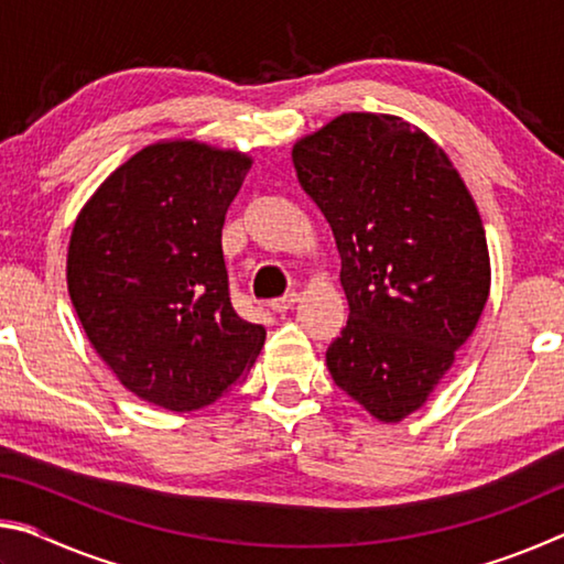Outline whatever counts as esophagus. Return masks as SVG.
<instances>
[{
  "label": "esophagus",
  "mask_w": 564,
  "mask_h": 564,
  "mask_svg": "<svg viewBox=\"0 0 564 564\" xmlns=\"http://www.w3.org/2000/svg\"><path fill=\"white\" fill-rule=\"evenodd\" d=\"M295 303H299V293L283 295V299H275L269 305H271V311H275V313H285V311H291Z\"/></svg>",
  "instance_id": "1"
}]
</instances>
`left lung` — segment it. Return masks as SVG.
<instances>
[{
    "instance_id": "1",
    "label": "left lung",
    "mask_w": 564,
    "mask_h": 564,
    "mask_svg": "<svg viewBox=\"0 0 564 564\" xmlns=\"http://www.w3.org/2000/svg\"><path fill=\"white\" fill-rule=\"evenodd\" d=\"M340 253L348 323L326 362L380 423L425 405L490 295L482 218L445 151L393 113L348 111L293 144Z\"/></svg>"
}]
</instances>
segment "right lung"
<instances>
[{"label":"right lung","mask_w":564,"mask_h":564,"mask_svg":"<svg viewBox=\"0 0 564 564\" xmlns=\"http://www.w3.org/2000/svg\"><path fill=\"white\" fill-rule=\"evenodd\" d=\"M253 156L159 139L101 181L76 216L66 289L91 348L151 405L191 413L238 383L265 328L228 299L221 228Z\"/></svg>","instance_id":"1"}]
</instances>
